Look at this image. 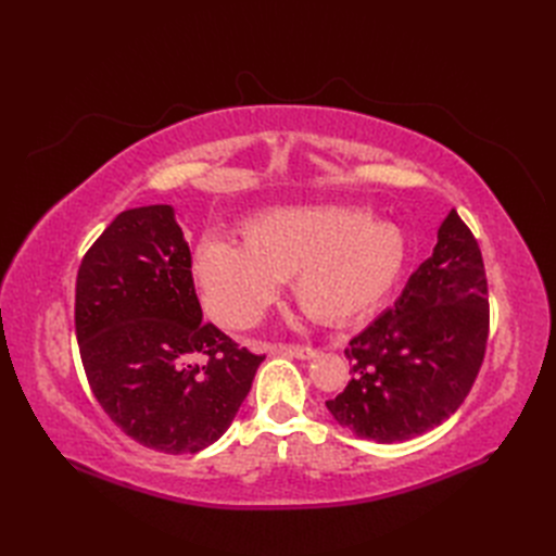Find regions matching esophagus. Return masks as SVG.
Instances as JSON below:
<instances>
[{
    "label": "esophagus",
    "mask_w": 556,
    "mask_h": 556,
    "mask_svg": "<svg viewBox=\"0 0 556 556\" xmlns=\"http://www.w3.org/2000/svg\"><path fill=\"white\" fill-rule=\"evenodd\" d=\"M274 352H278V355H290V357H296V359L317 357V350L311 348V345H276Z\"/></svg>",
    "instance_id": "34e87169"
}]
</instances>
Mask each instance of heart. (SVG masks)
I'll use <instances>...</instances> for the list:
<instances>
[{
    "instance_id": "1",
    "label": "heart",
    "mask_w": 556,
    "mask_h": 556,
    "mask_svg": "<svg viewBox=\"0 0 556 556\" xmlns=\"http://www.w3.org/2000/svg\"><path fill=\"white\" fill-rule=\"evenodd\" d=\"M406 262V233L364 208L282 206L250 217L243 243L225 237L201 241L194 278L208 313L227 329L255 325L288 278L308 315L350 323L394 290Z\"/></svg>"
}]
</instances>
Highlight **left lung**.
I'll list each match as a JSON object with an SVG mask.
<instances>
[{
  "instance_id": "obj_1",
  "label": "left lung",
  "mask_w": 556,
  "mask_h": 556,
  "mask_svg": "<svg viewBox=\"0 0 556 556\" xmlns=\"http://www.w3.org/2000/svg\"><path fill=\"white\" fill-rule=\"evenodd\" d=\"M490 336L482 252L457 211L431 257L376 323L350 341L352 380L327 401L359 439L401 443L439 427L473 387Z\"/></svg>"
}]
</instances>
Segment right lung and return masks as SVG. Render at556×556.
Instances as JSON below:
<instances>
[{"label":"right lung","instance_id":"right-lung-1","mask_svg":"<svg viewBox=\"0 0 556 556\" xmlns=\"http://www.w3.org/2000/svg\"><path fill=\"white\" fill-rule=\"evenodd\" d=\"M201 317L172 206L123 211L80 262L83 368L99 406L150 450L194 454L215 443L264 362Z\"/></svg>","mask_w":556,"mask_h":556}]
</instances>
